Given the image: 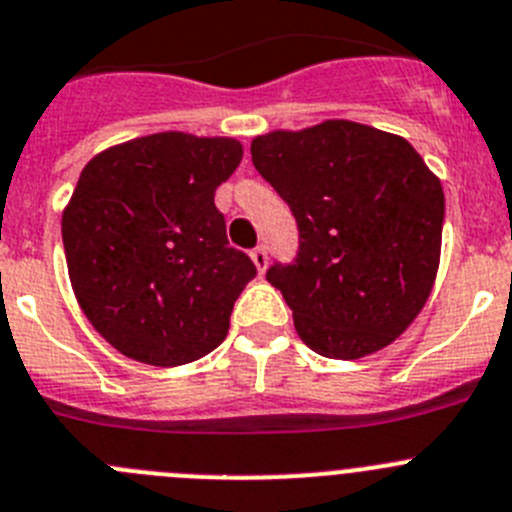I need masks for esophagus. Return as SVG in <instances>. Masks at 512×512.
Wrapping results in <instances>:
<instances>
[{"label": "esophagus", "mask_w": 512, "mask_h": 512, "mask_svg": "<svg viewBox=\"0 0 512 512\" xmlns=\"http://www.w3.org/2000/svg\"><path fill=\"white\" fill-rule=\"evenodd\" d=\"M250 257H252V262H255V267H257V272H265L267 270V250L265 247H255V250L250 252Z\"/></svg>", "instance_id": "1"}]
</instances>
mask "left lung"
<instances>
[{
  "instance_id": "1",
  "label": "left lung",
  "mask_w": 512,
  "mask_h": 512,
  "mask_svg": "<svg viewBox=\"0 0 512 512\" xmlns=\"http://www.w3.org/2000/svg\"><path fill=\"white\" fill-rule=\"evenodd\" d=\"M252 164L288 202L298 255L267 270L305 346L364 358L407 331L432 293L444 194L412 143L353 121L272 131Z\"/></svg>"
}]
</instances>
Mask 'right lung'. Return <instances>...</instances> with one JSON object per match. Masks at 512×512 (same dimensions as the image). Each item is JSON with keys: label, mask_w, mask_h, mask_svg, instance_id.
Masks as SVG:
<instances>
[{"label": "right lung", "mask_w": 512, "mask_h": 512, "mask_svg": "<svg viewBox=\"0 0 512 512\" xmlns=\"http://www.w3.org/2000/svg\"><path fill=\"white\" fill-rule=\"evenodd\" d=\"M242 161L234 138L166 131L88 161L62 245L95 331L128 358L181 366L224 341L234 300L257 275L227 242L214 191Z\"/></svg>", "instance_id": "add662e5"}]
</instances>
